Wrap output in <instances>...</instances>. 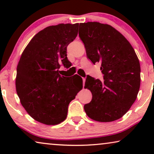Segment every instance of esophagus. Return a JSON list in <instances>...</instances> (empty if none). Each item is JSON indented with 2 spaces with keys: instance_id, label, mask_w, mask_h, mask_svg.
<instances>
[{
  "instance_id": "esophagus-1",
  "label": "esophagus",
  "mask_w": 154,
  "mask_h": 154,
  "mask_svg": "<svg viewBox=\"0 0 154 154\" xmlns=\"http://www.w3.org/2000/svg\"><path fill=\"white\" fill-rule=\"evenodd\" d=\"M83 87H84V85H85V78H83Z\"/></svg>"
}]
</instances>
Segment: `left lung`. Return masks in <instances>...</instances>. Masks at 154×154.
<instances>
[{
    "label": "left lung",
    "mask_w": 154,
    "mask_h": 154,
    "mask_svg": "<svg viewBox=\"0 0 154 154\" xmlns=\"http://www.w3.org/2000/svg\"><path fill=\"white\" fill-rule=\"evenodd\" d=\"M79 37L86 55L94 64L101 63L104 81L90 75L85 88L92 92L84 106L86 114L99 122H111L125 114L135 101L140 87V64L129 41L109 24L81 23Z\"/></svg>",
    "instance_id": "1"
}]
</instances>
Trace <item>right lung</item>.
Returning a JSON list of instances; mask_svg holds the SVG:
<instances>
[{"label": "right lung", "mask_w": 154, "mask_h": 154, "mask_svg": "<svg viewBox=\"0 0 154 154\" xmlns=\"http://www.w3.org/2000/svg\"><path fill=\"white\" fill-rule=\"evenodd\" d=\"M78 28L79 24L46 27L31 40L19 61L15 85L21 104L31 117L45 125L64 121L69 103L83 88L77 74L69 79L59 70L61 64L71 66L66 48L77 36Z\"/></svg>", "instance_id": "obj_1"}]
</instances>
